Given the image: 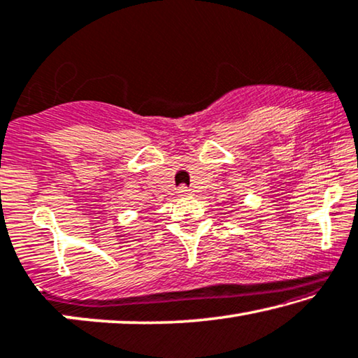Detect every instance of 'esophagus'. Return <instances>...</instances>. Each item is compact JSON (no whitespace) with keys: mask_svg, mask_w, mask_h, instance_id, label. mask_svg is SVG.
Returning <instances> with one entry per match:
<instances>
[{"mask_svg":"<svg viewBox=\"0 0 358 358\" xmlns=\"http://www.w3.org/2000/svg\"><path fill=\"white\" fill-rule=\"evenodd\" d=\"M177 193H178V196H180V197H183V196H189V194H191V189L186 188V186H180Z\"/></svg>","mask_w":358,"mask_h":358,"instance_id":"34e87169","label":"esophagus"}]
</instances>
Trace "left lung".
<instances>
[{"mask_svg":"<svg viewBox=\"0 0 358 358\" xmlns=\"http://www.w3.org/2000/svg\"><path fill=\"white\" fill-rule=\"evenodd\" d=\"M231 199H233V197H231Z\"/></svg>","mask_w":358,"mask_h":358,"instance_id":"1","label":"left lung"}]
</instances>
